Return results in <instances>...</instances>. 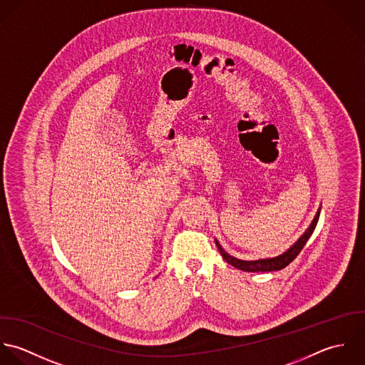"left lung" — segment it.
Instances as JSON below:
<instances>
[{
    "mask_svg": "<svg viewBox=\"0 0 365 365\" xmlns=\"http://www.w3.org/2000/svg\"><path fill=\"white\" fill-rule=\"evenodd\" d=\"M319 216H320V209L316 215V217L312 221L310 227L304 231V234L292 245L291 248L281 254L279 257H275V258H268V259H257V261H242V259H237L231 255H228L221 247H220L219 242L216 241V245L219 248L220 254L221 257L224 258V261H227L230 265H232L234 268L237 269H241V271H245V272H271V271H279L282 268H285L287 265H289L292 261L297 257V254L302 251V248L304 247V244L307 242V240L310 238V235L313 234L314 228H316V224L319 221Z\"/></svg>",
    "mask_w": 365,
    "mask_h": 365,
    "instance_id": "1",
    "label": "left lung"
}]
</instances>
